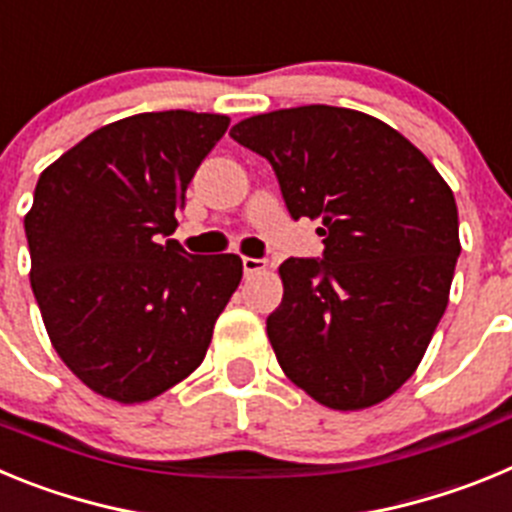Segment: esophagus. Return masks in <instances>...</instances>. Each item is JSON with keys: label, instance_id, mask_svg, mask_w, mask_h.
Returning a JSON list of instances; mask_svg holds the SVG:
<instances>
[{"label": "esophagus", "instance_id": "obj_1", "mask_svg": "<svg viewBox=\"0 0 512 512\" xmlns=\"http://www.w3.org/2000/svg\"><path fill=\"white\" fill-rule=\"evenodd\" d=\"M261 271H266L264 259H251V256H243V274H246V277H256V274H261Z\"/></svg>", "mask_w": 512, "mask_h": 512}]
</instances>
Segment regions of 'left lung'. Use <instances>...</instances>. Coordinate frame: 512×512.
Here are the masks:
<instances>
[{
	"mask_svg": "<svg viewBox=\"0 0 512 512\" xmlns=\"http://www.w3.org/2000/svg\"><path fill=\"white\" fill-rule=\"evenodd\" d=\"M230 135L274 166L289 215L323 235V259L279 266L266 333L282 372L330 410L379 405L413 377L449 305L454 192L405 135L359 110L289 107Z\"/></svg>",
	"mask_w": 512,
	"mask_h": 512,
	"instance_id": "left-lung-1",
	"label": "left lung"
}]
</instances>
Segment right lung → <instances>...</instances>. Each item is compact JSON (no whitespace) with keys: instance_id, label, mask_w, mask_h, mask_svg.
Segmentation results:
<instances>
[{"instance_id":"obj_1","label":"right lung","mask_w":512,"mask_h":512,"mask_svg":"<svg viewBox=\"0 0 512 512\" xmlns=\"http://www.w3.org/2000/svg\"><path fill=\"white\" fill-rule=\"evenodd\" d=\"M228 125L210 112H140L40 174L25 215L33 295L63 364L107 400L148 402L187 379L241 284V256H189L166 238Z\"/></svg>"}]
</instances>
